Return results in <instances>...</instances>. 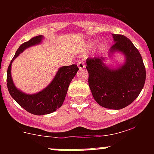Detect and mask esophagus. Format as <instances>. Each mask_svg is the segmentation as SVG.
Segmentation results:
<instances>
[{"mask_svg": "<svg viewBox=\"0 0 154 154\" xmlns=\"http://www.w3.org/2000/svg\"><path fill=\"white\" fill-rule=\"evenodd\" d=\"M77 65H78L79 70H82V69L85 67V63H84L83 61H79V62H78V64H77Z\"/></svg>", "mask_w": 154, "mask_h": 154, "instance_id": "obj_1", "label": "esophagus"}]
</instances>
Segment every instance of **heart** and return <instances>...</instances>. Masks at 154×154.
Listing matches in <instances>:
<instances>
[{"instance_id":"heart-1","label":"heart","mask_w":154,"mask_h":154,"mask_svg":"<svg viewBox=\"0 0 154 154\" xmlns=\"http://www.w3.org/2000/svg\"><path fill=\"white\" fill-rule=\"evenodd\" d=\"M96 42V41H92V42H91L90 43H89V46H90V47L93 46L94 44H95ZM104 46H105L104 44H102L101 45V48H104Z\"/></svg>"}]
</instances>
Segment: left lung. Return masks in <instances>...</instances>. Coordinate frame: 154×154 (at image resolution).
I'll use <instances>...</instances> for the list:
<instances>
[{"label":"left lung","instance_id":"1","mask_svg":"<svg viewBox=\"0 0 154 154\" xmlns=\"http://www.w3.org/2000/svg\"><path fill=\"white\" fill-rule=\"evenodd\" d=\"M114 44L109 56L122 52L125 62L116 69L105 64V58L95 57L86 60L89 85L96 103L107 109H120L131 104L140 93L146 80V69L138 49L130 39L112 34Z\"/></svg>","mask_w":154,"mask_h":154}]
</instances>
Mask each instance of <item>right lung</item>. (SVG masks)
I'll use <instances>...</instances> for the list:
<instances>
[{"mask_svg": "<svg viewBox=\"0 0 154 154\" xmlns=\"http://www.w3.org/2000/svg\"><path fill=\"white\" fill-rule=\"evenodd\" d=\"M43 38L44 37L42 35H38L23 43L12 58L7 73V85L11 97L28 112L38 116L51 113L62 106L67 94L69 84L79 70V68L75 64L60 68L51 83L38 93L30 95L17 89L14 84L11 74L12 62L26 48L40 44Z\"/></svg>", "mask_w": 154, "mask_h": 154, "instance_id": "1", "label": "right lung"}]
</instances>
